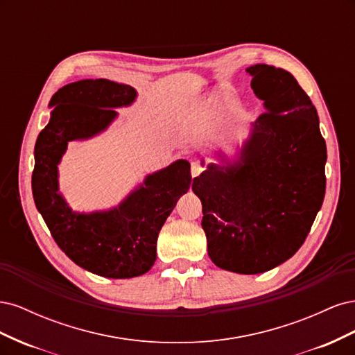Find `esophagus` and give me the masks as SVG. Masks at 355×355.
<instances>
[{"label": "esophagus", "mask_w": 355, "mask_h": 355, "mask_svg": "<svg viewBox=\"0 0 355 355\" xmlns=\"http://www.w3.org/2000/svg\"><path fill=\"white\" fill-rule=\"evenodd\" d=\"M201 171H202V166L201 164H198V163H192L191 164V175H192V178L200 176Z\"/></svg>", "instance_id": "34e87169"}]
</instances>
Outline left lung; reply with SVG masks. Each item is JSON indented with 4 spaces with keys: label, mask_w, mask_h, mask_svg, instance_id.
<instances>
[{
    "label": "left lung",
    "mask_w": 355,
    "mask_h": 355,
    "mask_svg": "<svg viewBox=\"0 0 355 355\" xmlns=\"http://www.w3.org/2000/svg\"><path fill=\"white\" fill-rule=\"evenodd\" d=\"M247 72L266 112L253 123L240 161L209 164L192 191L213 263L261 274L304 244L324 200L327 149L315 106L292 73L263 63Z\"/></svg>",
    "instance_id": "1"
}]
</instances>
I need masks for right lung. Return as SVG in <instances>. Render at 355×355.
Listing matches in <instances>:
<instances>
[{
    "instance_id": "obj_1",
    "label": "right lung",
    "mask_w": 355,
    "mask_h": 355,
    "mask_svg": "<svg viewBox=\"0 0 355 355\" xmlns=\"http://www.w3.org/2000/svg\"><path fill=\"white\" fill-rule=\"evenodd\" d=\"M136 92L110 80H81L59 89L49 124L35 144L32 194L51 237L72 262L108 278H132L151 270L157 239L178 200L191 185V166L178 159L149 175L120 206L110 211L80 214L59 194L58 164L69 141L105 130L116 116L114 108L130 105Z\"/></svg>"
}]
</instances>
